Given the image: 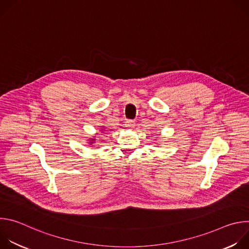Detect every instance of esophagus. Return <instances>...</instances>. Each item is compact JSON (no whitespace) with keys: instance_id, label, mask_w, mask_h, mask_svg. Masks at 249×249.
Masks as SVG:
<instances>
[{"instance_id":"34e87169","label":"esophagus","mask_w":249,"mask_h":249,"mask_svg":"<svg viewBox=\"0 0 249 249\" xmlns=\"http://www.w3.org/2000/svg\"><path fill=\"white\" fill-rule=\"evenodd\" d=\"M125 127H127V128H129V129L134 128V127H135V121H133V120H127V121L125 122Z\"/></svg>"}]
</instances>
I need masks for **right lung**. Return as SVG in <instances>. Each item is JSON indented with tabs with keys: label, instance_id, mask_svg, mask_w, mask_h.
Here are the masks:
<instances>
[{
	"label": "right lung",
	"instance_id": "obj_1",
	"mask_svg": "<svg viewBox=\"0 0 249 249\" xmlns=\"http://www.w3.org/2000/svg\"><path fill=\"white\" fill-rule=\"evenodd\" d=\"M100 129H101V131H100V132H103V131H104V128H103V127H101ZM96 135H97V133H96ZM94 142H95V138H89L88 143H89V145H93V144H94Z\"/></svg>",
	"mask_w": 249,
	"mask_h": 249
}]
</instances>
